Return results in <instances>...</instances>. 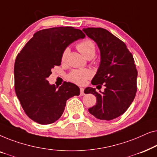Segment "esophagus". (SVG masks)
Here are the masks:
<instances>
[{
	"mask_svg": "<svg viewBox=\"0 0 157 157\" xmlns=\"http://www.w3.org/2000/svg\"><path fill=\"white\" fill-rule=\"evenodd\" d=\"M83 91H84V89H83V88H80V95L81 96L85 95V94H84V92H83Z\"/></svg>",
	"mask_w": 157,
	"mask_h": 157,
	"instance_id": "esophagus-1",
	"label": "esophagus"
}]
</instances>
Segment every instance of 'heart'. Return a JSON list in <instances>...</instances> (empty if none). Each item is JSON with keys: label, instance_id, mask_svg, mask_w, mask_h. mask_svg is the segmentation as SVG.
I'll return each mask as SVG.
<instances>
[{"label": "heart", "instance_id": "1", "mask_svg": "<svg viewBox=\"0 0 157 157\" xmlns=\"http://www.w3.org/2000/svg\"><path fill=\"white\" fill-rule=\"evenodd\" d=\"M77 48L83 56L89 59L93 58L96 53V46L94 43L89 39H86L77 44ZM70 52L69 48H66L63 51L61 56L62 62H65L68 53ZM92 76L91 71L88 69L74 70L69 75V78L73 82L79 85H83L87 82V80Z\"/></svg>", "mask_w": 157, "mask_h": 157}]
</instances>
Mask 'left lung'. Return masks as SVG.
I'll return each mask as SVG.
<instances>
[{"label": "left lung", "instance_id": "obj_1", "mask_svg": "<svg viewBox=\"0 0 157 157\" xmlns=\"http://www.w3.org/2000/svg\"><path fill=\"white\" fill-rule=\"evenodd\" d=\"M83 31L100 51L99 67L91 83L105 86L104 91L99 93L91 87L84 90L85 94L96 96V104L89 111L98 119L110 121L123 114L136 96L137 70L134 58L126 44L107 30L88 28Z\"/></svg>", "mask_w": 157, "mask_h": 157}]
</instances>
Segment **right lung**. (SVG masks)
<instances>
[{
  "mask_svg": "<svg viewBox=\"0 0 157 157\" xmlns=\"http://www.w3.org/2000/svg\"><path fill=\"white\" fill-rule=\"evenodd\" d=\"M85 34L74 27L37 31L17 56L14 66L15 91L28 117L40 124H50L63 114L66 101L80 94L76 84L59 88L47 80L51 69L60 66L63 51Z\"/></svg>",
  "mask_w": 157,
  "mask_h": 157,
  "instance_id": "1",
  "label": "right lung"
}]
</instances>
